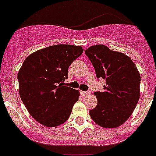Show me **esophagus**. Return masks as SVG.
Wrapping results in <instances>:
<instances>
[{
  "instance_id": "obj_1",
  "label": "esophagus",
  "mask_w": 156,
  "mask_h": 156,
  "mask_svg": "<svg viewBox=\"0 0 156 156\" xmlns=\"http://www.w3.org/2000/svg\"><path fill=\"white\" fill-rule=\"evenodd\" d=\"M80 93H81V94L83 95V96H87V95L90 94V92H88V91L86 92V91H82V90H81Z\"/></svg>"
}]
</instances>
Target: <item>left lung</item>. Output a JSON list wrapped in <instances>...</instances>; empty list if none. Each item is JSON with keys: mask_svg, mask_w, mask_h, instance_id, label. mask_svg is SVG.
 I'll return each mask as SVG.
<instances>
[{"mask_svg": "<svg viewBox=\"0 0 156 156\" xmlns=\"http://www.w3.org/2000/svg\"><path fill=\"white\" fill-rule=\"evenodd\" d=\"M96 76L105 80L104 91L95 92L98 105L89 111L92 120L103 128H116L131 115L140 98V76L127 55L97 44L85 51Z\"/></svg>", "mask_w": 156, "mask_h": 156, "instance_id": "obj_1", "label": "left lung"}]
</instances>
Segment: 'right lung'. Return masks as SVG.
Instances as JSON below:
<instances>
[{
    "label": "right lung",
    "instance_id": "right-lung-1",
    "mask_svg": "<svg viewBox=\"0 0 156 156\" xmlns=\"http://www.w3.org/2000/svg\"><path fill=\"white\" fill-rule=\"evenodd\" d=\"M81 46L57 44L32 53L18 73L19 92L29 113L48 127L69 119L80 92L65 86L68 69L82 55Z\"/></svg>",
    "mask_w": 156,
    "mask_h": 156
}]
</instances>
